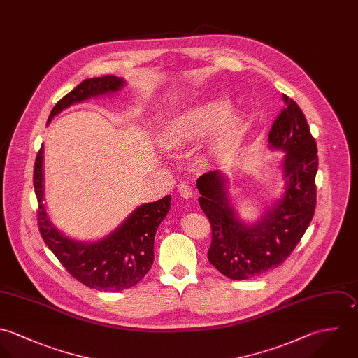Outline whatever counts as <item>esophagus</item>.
<instances>
[{
  "label": "esophagus",
  "mask_w": 358,
  "mask_h": 358,
  "mask_svg": "<svg viewBox=\"0 0 358 358\" xmlns=\"http://www.w3.org/2000/svg\"><path fill=\"white\" fill-rule=\"evenodd\" d=\"M177 189H178L180 196L184 198V199H189V198L192 196V189H191L189 185H187V184H178Z\"/></svg>",
  "instance_id": "34e87169"
}]
</instances>
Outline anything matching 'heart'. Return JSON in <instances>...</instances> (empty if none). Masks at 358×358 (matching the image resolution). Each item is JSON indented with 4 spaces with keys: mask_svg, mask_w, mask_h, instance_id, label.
I'll list each match as a JSON object with an SVG mask.
<instances>
[{
    "mask_svg": "<svg viewBox=\"0 0 358 358\" xmlns=\"http://www.w3.org/2000/svg\"><path fill=\"white\" fill-rule=\"evenodd\" d=\"M225 112L227 105L220 101L205 102L194 106L169 123L166 127L167 140L177 145L198 140L199 137L205 136L221 118L210 138L212 145L218 148L229 137L236 124L232 116H224Z\"/></svg>",
    "mask_w": 358,
    "mask_h": 358,
    "instance_id": "obj_1",
    "label": "heart"
}]
</instances>
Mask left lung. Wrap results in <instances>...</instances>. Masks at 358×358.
<instances>
[{"label":"left lung","instance_id":"1","mask_svg":"<svg viewBox=\"0 0 358 358\" xmlns=\"http://www.w3.org/2000/svg\"><path fill=\"white\" fill-rule=\"evenodd\" d=\"M285 108L268 134L271 146L284 149V196L255 225L242 224L228 205L225 178L202 174L196 187L199 205L212 227L209 262L225 277L241 281L281 266L300 242L315 212L317 143L304 113L287 95Z\"/></svg>","mask_w":358,"mask_h":358}]
</instances>
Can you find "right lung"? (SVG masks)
<instances>
[{
  "mask_svg": "<svg viewBox=\"0 0 358 358\" xmlns=\"http://www.w3.org/2000/svg\"><path fill=\"white\" fill-rule=\"evenodd\" d=\"M123 78L108 74L81 81L52 108L48 123L61 110L90 96L115 92ZM37 196V222L41 238L66 271L83 285L105 292H120L137 285L153 264V242L159 224L170 210V195L140 206L109 236L94 243L64 236L50 221L43 205V146L37 152L33 173Z\"/></svg>",
  "mask_w": 358,
  "mask_h": 358,
  "instance_id": "add662e5",
  "label": "right lung"
}]
</instances>
